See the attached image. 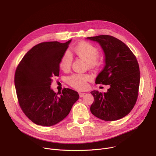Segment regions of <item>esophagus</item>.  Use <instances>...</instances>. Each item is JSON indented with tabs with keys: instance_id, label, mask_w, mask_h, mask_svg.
<instances>
[{
	"instance_id": "obj_1",
	"label": "esophagus",
	"mask_w": 156,
	"mask_h": 156,
	"mask_svg": "<svg viewBox=\"0 0 156 156\" xmlns=\"http://www.w3.org/2000/svg\"><path fill=\"white\" fill-rule=\"evenodd\" d=\"M85 93H83V92H79V95L80 97H83L84 95H85Z\"/></svg>"
}]
</instances>
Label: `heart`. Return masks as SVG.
Wrapping results in <instances>:
<instances>
[{
    "label": "heart",
    "instance_id": "1",
    "mask_svg": "<svg viewBox=\"0 0 156 156\" xmlns=\"http://www.w3.org/2000/svg\"><path fill=\"white\" fill-rule=\"evenodd\" d=\"M74 51L80 58L86 61L90 66H94L97 63L99 57V50L92 44L88 42H82L74 48ZM73 58L69 52H66L62 56L59 62L60 68L66 71H68L71 66ZM90 76L87 75L75 74L68 78V83L73 88L82 90L87 87V81Z\"/></svg>",
    "mask_w": 156,
    "mask_h": 156
}]
</instances>
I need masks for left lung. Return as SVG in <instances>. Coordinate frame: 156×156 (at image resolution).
Listing matches in <instances>:
<instances>
[{
	"mask_svg": "<svg viewBox=\"0 0 156 156\" xmlns=\"http://www.w3.org/2000/svg\"><path fill=\"white\" fill-rule=\"evenodd\" d=\"M86 38L99 43L104 53L105 66L95 83L109 86L104 94L98 90L90 92L94 97L90 111L104 121L122 118L133 108L138 97L140 75L136 57L125 44L114 37Z\"/></svg>",
	"mask_w": 156,
	"mask_h": 156,
	"instance_id": "obj_1",
	"label": "left lung"
}]
</instances>
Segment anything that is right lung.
<instances>
[{"mask_svg":"<svg viewBox=\"0 0 156 156\" xmlns=\"http://www.w3.org/2000/svg\"><path fill=\"white\" fill-rule=\"evenodd\" d=\"M40 43L25 54L14 76L19 104L24 114L34 123L53 126L66 117L73 105L79 99L78 93L64 88L58 95L51 85L52 78L59 74V62L71 43Z\"/></svg>","mask_w":156,"mask_h":156,"instance_id":"add662e5","label":"right lung"}]
</instances>
